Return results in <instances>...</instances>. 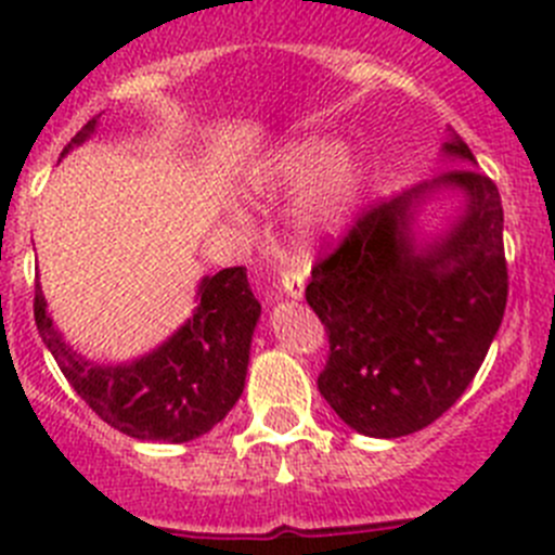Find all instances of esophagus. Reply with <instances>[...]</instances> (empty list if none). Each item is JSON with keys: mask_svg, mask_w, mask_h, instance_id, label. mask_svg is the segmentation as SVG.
Wrapping results in <instances>:
<instances>
[{"mask_svg": "<svg viewBox=\"0 0 555 555\" xmlns=\"http://www.w3.org/2000/svg\"><path fill=\"white\" fill-rule=\"evenodd\" d=\"M281 286H283V292L292 297V300H300L302 292H306V281H302V272H294V269L283 272Z\"/></svg>", "mask_w": 555, "mask_h": 555, "instance_id": "1", "label": "esophagus"}]
</instances>
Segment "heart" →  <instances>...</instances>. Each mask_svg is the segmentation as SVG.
Instances as JSON below:
<instances>
[{
	"instance_id": "1",
	"label": "heart",
	"mask_w": 555,
	"mask_h": 555,
	"mask_svg": "<svg viewBox=\"0 0 555 555\" xmlns=\"http://www.w3.org/2000/svg\"><path fill=\"white\" fill-rule=\"evenodd\" d=\"M267 194H300L294 205L292 228L300 242L336 233L352 219L361 197V166L341 155L338 141L306 135L283 146L258 180Z\"/></svg>"
}]
</instances>
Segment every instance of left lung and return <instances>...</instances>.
Wrapping results in <instances>:
<instances>
[{"instance_id":"left-lung-1","label":"left lung","mask_w":555,"mask_h":555,"mask_svg":"<svg viewBox=\"0 0 555 555\" xmlns=\"http://www.w3.org/2000/svg\"><path fill=\"white\" fill-rule=\"evenodd\" d=\"M442 150L467 169L361 210L306 288L331 341L320 395L352 430L377 439L436 423L473 384L506 311L498 185L473 169L455 132ZM439 188L464 190L468 205L448 236L423 248L410 233L413 210Z\"/></svg>"}]
</instances>
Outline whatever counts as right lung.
I'll list each match as a JSON object with an SVG mask.
<instances>
[{
    "label": "right lung",
    "mask_w": 555,
    "mask_h": 555,
    "mask_svg": "<svg viewBox=\"0 0 555 555\" xmlns=\"http://www.w3.org/2000/svg\"><path fill=\"white\" fill-rule=\"evenodd\" d=\"M100 125L88 121L63 155ZM191 320L158 350L130 364L102 366L77 356L57 333L36 283V325L72 389L111 428L141 442H191L222 423L244 391L249 341L261 317L247 269L230 267L203 278Z\"/></svg>",
    "instance_id": "right-lung-1"
}]
</instances>
